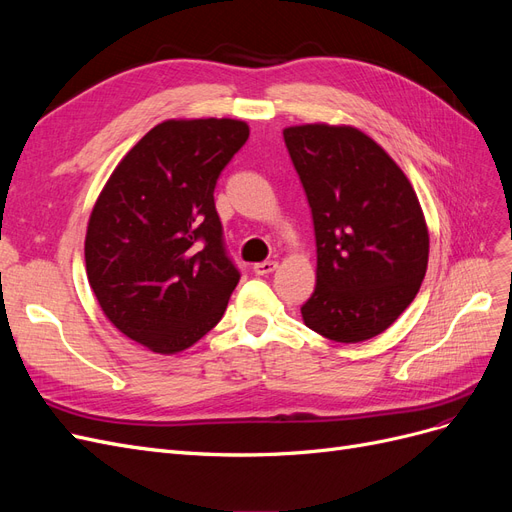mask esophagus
I'll return each instance as SVG.
<instances>
[{
  "label": "esophagus",
  "mask_w": 512,
  "mask_h": 512,
  "mask_svg": "<svg viewBox=\"0 0 512 512\" xmlns=\"http://www.w3.org/2000/svg\"><path fill=\"white\" fill-rule=\"evenodd\" d=\"M256 275H269L277 269V262L275 260H265V262H256V265L252 267Z\"/></svg>",
  "instance_id": "obj_1"
}]
</instances>
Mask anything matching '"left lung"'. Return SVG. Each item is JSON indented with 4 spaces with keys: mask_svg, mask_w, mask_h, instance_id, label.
Wrapping results in <instances>:
<instances>
[{
    "mask_svg": "<svg viewBox=\"0 0 512 512\" xmlns=\"http://www.w3.org/2000/svg\"><path fill=\"white\" fill-rule=\"evenodd\" d=\"M284 143L316 232V288L303 320L333 342H365L389 329L421 288L423 209L404 170L361 130L307 123L286 128Z\"/></svg>",
    "mask_w": 512,
    "mask_h": 512,
    "instance_id": "8db88e82",
    "label": "left lung"
}]
</instances>
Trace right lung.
I'll return each instance as SVG.
<instances>
[{"mask_svg":"<svg viewBox=\"0 0 512 512\" xmlns=\"http://www.w3.org/2000/svg\"><path fill=\"white\" fill-rule=\"evenodd\" d=\"M247 136L237 119L158 123L117 164L91 211L89 286L104 316L153 352L196 344L239 284L213 190Z\"/></svg>","mask_w":512,"mask_h":512,"instance_id":"add662e5","label":"right lung"}]
</instances>
